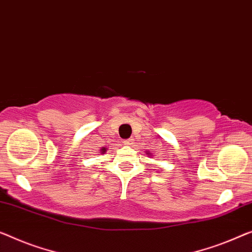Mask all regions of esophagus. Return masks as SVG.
<instances>
[{
    "label": "esophagus",
    "mask_w": 252,
    "mask_h": 252,
    "mask_svg": "<svg viewBox=\"0 0 252 252\" xmlns=\"http://www.w3.org/2000/svg\"><path fill=\"white\" fill-rule=\"evenodd\" d=\"M133 142V139L130 138V139H126V140H125V144L126 145H131Z\"/></svg>",
    "instance_id": "34e87169"
}]
</instances>
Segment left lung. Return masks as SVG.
Wrapping results in <instances>:
<instances>
[{"instance_id": "obj_1", "label": "left lung", "mask_w": 252, "mask_h": 252, "mask_svg": "<svg viewBox=\"0 0 252 252\" xmlns=\"http://www.w3.org/2000/svg\"><path fill=\"white\" fill-rule=\"evenodd\" d=\"M147 154H148V153H147ZM148 155H152V154H150V153H149V154H148Z\"/></svg>"}]
</instances>
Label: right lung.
<instances>
[{"label":"right lung","mask_w":252,"mask_h":252,"mask_svg":"<svg viewBox=\"0 0 252 252\" xmlns=\"http://www.w3.org/2000/svg\"><path fill=\"white\" fill-rule=\"evenodd\" d=\"M100 152H102V154H104L105 152H106V148H105V147H103L102 149H100Z\"/></svg>","instance_id":"right-lung-1"}]
</instances>
